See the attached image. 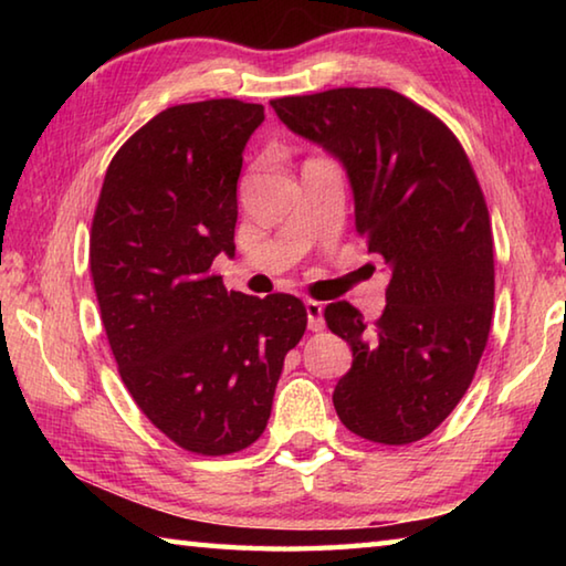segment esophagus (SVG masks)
Listing matches in <instances>:
<instances>
[{"label":"esophagus","instance_id":"1","mask_svg":"<svg viewBox=\"0 0 566 566\" xmlns=\"http://www.w3.org/2000/svg\"><path fill=\"white\" fill-rule=\"evenodd\" d=\"M304 312H306V327L312 332H322L324 329V317H322V302L306 300L304 302Z\"/></svg>","mask_w":566,"mask_h":566}]
</instances>
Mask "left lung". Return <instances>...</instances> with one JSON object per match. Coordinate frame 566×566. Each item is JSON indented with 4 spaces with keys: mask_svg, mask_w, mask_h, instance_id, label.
<instances>
[{
    "mask_svg": "<svg viewBox=\"0 0 566 566\" xmlns=\"http://www.w3.org/2000/svg\"><path fill=\"white\" fill-rule=\"evenodd\" d=\"M272 107L347 171L354 224L387 264L377 322L349 302L324 310L354 357L334 409L369 442H417L464 397L492 327L494 242L474 169L454 134L399 92L342 87Z\"/></svg>",
    "mask_w": 566,
    "mask_h": 566,
    "instance_id": "8db88e82",
    "label": "left lung"
}]
</instances>
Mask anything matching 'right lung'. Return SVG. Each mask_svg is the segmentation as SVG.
I'll use <instances>...</instances> for the list:
<instances>
[{
	"label": "right lung",
	"mask_w": 566,
	"mask_h": 566,
	"mask_svg": "<svg viewBox=\"0 0 566 566\" xmlns=\"http://www.w3.org/2000/svg\"><path fill=\"white\" fill-rule=\"evenodd\" d=\"M262 104L159 112L104 175L90 237L102 324L132 399L187 452L222 457L262 437L286 352L306 329L292 294L227 292L242 151Z\"/></svg>",
	"instance_id": "add662e5"
}]
</instances>
